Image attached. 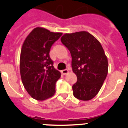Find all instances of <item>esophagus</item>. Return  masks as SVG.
<instances>
[{
    "label": "esophagus",
    "mask_w": 128,
    "mask_h": 128,
    "mask_svg": "<svg viewBox=\"0 0 128 128\" xmlns=\"http://www.w3.org/2000/svg\"><path fill=\"white\" fill-rule=\"evenodd\" d=\"M62 73L63 75H66V74H68V70L67 69L63 70H62Z\"/></svg>",
    "instance_id": "esophagus-1"
}]
</instances>
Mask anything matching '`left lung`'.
<instances>
[{
	"label": "left lung",
	"mask_w": 128,
	"mask_h": 128,
	"mask_svg": "<svg viewBox=\"0 0 128 128\" xmlns=\"http://www.w3.org/2000/svg\"><path fill=\"white\" fill-rule=\"evenodd\" d=\"M61 41L70 52L72 71L77 76V82L72 86L73 94L79 100H91L98 93L108 75V58L103 48L86 31L65 34Z\"/></svg>",
	"instance_id": "obj_1"
}]
</instances>
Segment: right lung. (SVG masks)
Masks as SVG:
<instances>
[{"mask_svg":"<svg viewBox=\"0 0 128 128\" xmlns=\"http://www.w3.org/2000/svg\"><path fill=\"white\" fill-rule=\"evenodd\" d=\"M62 33L41 27L34 28L25 39L20 56L22 82L28 93L37 100H44L56 92V83L61 77L54 68L49 52Z\"/></svg>","mask_w":128,"mask_h":128,"instance_id":"add662e5","label":"right lung"}]
</instances>
